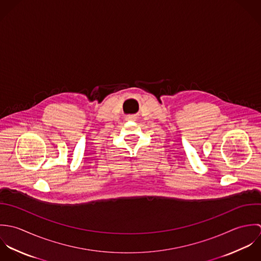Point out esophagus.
Returning a JSON list of instances; mask_svg holds the SVG:
<instances>
[{"label": "esophagus", "instance_id": "obj_1", "mask_svg": "<svg viewBox=\"0 0 261 261\" xmlns=\"http://www.w3.org/2000/svg\"><path fill=\"white\" fill-rule=\"evenodd\" d=\"M136 119H137V117L136 116H128L127 117V120H131V121H136Z\"/></svg>", "mask_w": 261, "mask_h": 261}]
</instances>
